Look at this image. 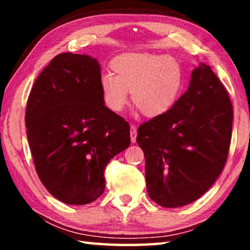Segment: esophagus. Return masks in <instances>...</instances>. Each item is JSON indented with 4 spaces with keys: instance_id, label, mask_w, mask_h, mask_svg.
Segmentation results:
<instances>
[{
    "instance_id": "34e87169",
    "label": "esophagus",
    "mask_w": 250,
    "mask_h": 250,
    "mask_svg": "<svg viewBox=\"0 0 250 250\" xmlns=\"http://www.w3.org/2000/svg\"><path fill=\"white\" fill-rule=\"evenodd\" d=\"M130 137H131V142L135 143L137 141V128L134 125L130 126Z\"/></svg>"
}]
</instances>
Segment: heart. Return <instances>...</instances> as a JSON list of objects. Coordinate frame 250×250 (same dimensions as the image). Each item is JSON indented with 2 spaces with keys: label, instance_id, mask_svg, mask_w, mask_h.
I'll list each match as a JSON object with an SVG mask.
<instances>
[{
  "label": "heart",
  "instance_id": "heart-1",
  "mask_svg": "<svg viewBox=\"0 0 250 250\" xmlns=\"http://www.w3.org/2000/svg\"><path fill=\"white\" fill-rule=\"evenodd\" d=\"M111 69L115 76L104 75L100 88L104 104L113 112L124 110L131 91L132 104L143 116L159 117L175 104L183 87L180 64L167 56L125 54L113 59Z\"/></svg>",
  "mask_w": 250,
  "mask_h": 250
}]
</instances>
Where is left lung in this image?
<instances>
[{
  "label": "left lung",
  "instance_id": "8db88e82",
  "mask_svg": "<svg viewBox=\"0 0 250 250\" xmlns=\"http://www.w3.org/2000/svg\"><path fill=\"white\" fill-rule=\"evenodd\" d=\"M231 126L232 107L225 87L201 62L192 71L188 91L172 108L138 129L151 200L174 208L205 194L226 163Z\"/></svg>",
  "mask_w": 250,
  "mask_h": 250
}]
</instances>
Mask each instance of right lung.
I'll use <instances>...</instances> for the list:
<instances>
[{"label": "right lung", "mask_w": 250, "mask_h": 250, "mask_svg": "<svg viewBox=\"0 0 250 250\" xmlns=\"http://www.w3.org/2000/svg\"><path fill=\"white\" fill-rule=\"evenodd\" d=\"M100 64L89 55L59 54L37 77L25 124L37 175L69 205L96 201L104 168L130 146V126L104 105Z\"/></svg>", "instance_id": "1"}]
</instances>
